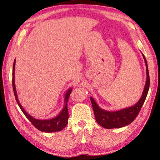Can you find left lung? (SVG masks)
I'll return each instance as SVG.
<instances>
[{"mask_svg": "<svg viewBox=\"0 0 160 160\" xmlns=\"http://www.w3.org/2000/svg\"><path fill=\"white\" fill-rule=\"evenodd\" d=\"M142 56H143L146 67H147V68H146V70H147V80H146L142 97L136 104L132 105L131 107L122 108V109L118 111H108L100 108L93 98L92 97H90L96 122H98V124H99L103 128L108 129L118 128L126 127V126L130 124L136 118L139 114V112L140 111L142 105H143L146 98L147 96L149 85H150V78H149L147 62L143 53H142Z\"/></svg>", "mask_w": 160, "mask_h": 160, "instance_id": "obj_1", "label": "left lung"}]
</instances>
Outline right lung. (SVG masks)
Segmentation results:
<instances>
[{
	"mask_svg": "<svg viewBox=\"0 0 160 160\" xmlns=\"http://www.w3.org/2000/svg\"><path fill=\"white\" fill-rule=\"evenodd\" d=\"M15 63H16V60H14V62H13V64L12 86H13V93H14L16 100L17 102V103H18L20 108L22 111V113L25 114L26 118L32 122V124L40 131L46 132H53L62 131L68 124L69 111H68V108H67V102H68V99H69V98L71 91H72V89L70 88V89H69L67 91L65 95H64L63 108L56 117L53 118L52 119H49V120H38V119L34 118L33 117H32V115H30L28 112H26L25 108L22 107V105L19 102L18 96H17L15 81H14Z\"/></svg>",
	"mask_w": 160,
	"mask_h": 160,
	"instance_id": "1",
	"label": "right lung"
}]
</instances>
